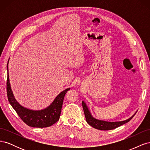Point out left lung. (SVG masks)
<instances>
[{"mask_svg":"<svg viewBox=\"0 0 150 150\" xmlns=\"http://www.w3.org/2000/svg\"><path fill=\"white\" fill-rule=\"evenodd\" d=\"M82 104H83V108L86 121H87V122L90 126H91L92 127H93V128L99 130H111V129H115L117 128V127H119L122 125L126 123V122H129L134 117V116L136 115V113H137V112H136L132 116L129 117V119L125 121L109 122V121L99 120L94 118V117L92 116L91 114V112L89 110L87 105H86V104L83 101L82 102Z\"/></svg>","mask_w":150,"mask_h":150,"instance_id":"left-lung-1","label":"left lung"}]
</instances>
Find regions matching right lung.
Instances as JSON below:
<instances>
[{"label":"right lung","instance_id":"right-lung-1","mask_svg":"<svg viewBox=\"0 0 150 150\" xmlns=\"http://www.w3.org/2000/svg\"><path fill=\"white\" fill-rule=\"evenodd\" d=\"M9 60V59H8ZM7 62V94L8 102L14 109L17 114L26 125L34 128H46L51 126L59 120L61 108L65 94L70 88H67L57 95L53 102L50 105L41 110H32L22 106L18 103L13 96L11 89L8 76Z\"/></svg>","mask_w":150,"mask_h":150}]
</instances>
